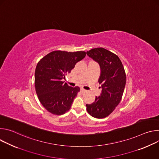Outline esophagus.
Returning a JSON list of instances; mask_svg holds the SVG:
<instances>
[{
    "instance_id": "obj_1",
    "label": "esophagus",
    "mask_w": 159,
    "mask_h": 159,
    "mask_svg": "<svg viewBox=\"0 0 159 159\" xmlns=\"http://www.w3.org/2000/svg\"><path fill=\"white\" fill-rule=\"evenodd\" d=\"M80 92H81V93H85V92H86V90H85V89H83V88H81V89H80Z\"/></svg>"
}]
</instances>
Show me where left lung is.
I'll use <instances>...</instances> for the list:
<instances>
[{
  "label": "left lung",
  "mask_w": 159,
  "mask_h": 159,
  "mask_svg": "<svg viewBox=\"0 0 159 159\" xmlns=\"http://www.w3.org/2000/svg\"><path fill=\"white\" fill-rule=\"evenodd\" d=\"M87 55L98 62L101 68L99 83L102 93L95 101L86 104L89 114L96 118L109 116L120 102L126 84V74L119 57L103 48H93Z\"/></svg>",
  "instance_id": "1"
}]
</instances>
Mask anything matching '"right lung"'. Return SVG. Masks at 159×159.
<instances>
[{"label":"right lung","mask_w":159,"mask_h":159,"mask_svg":"<svg viewBox=\"0 0 159 159\" xmlns=\"http://www.w3.org/2000/svg\"><path fill=\"white\" fill-rule=\"evenodd\" d=\"M85 55L82 51H53L38 63L34 74L36 92L41 104L52 114L61 115L70 109L80 88L68 85L62 80Z\"/></svg>","instance_id":"obj_1"}]
</instances>
